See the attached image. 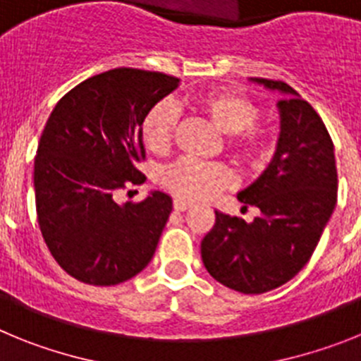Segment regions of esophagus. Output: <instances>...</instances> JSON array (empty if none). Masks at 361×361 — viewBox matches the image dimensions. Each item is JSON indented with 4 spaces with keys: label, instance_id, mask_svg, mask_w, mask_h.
<instances>
[{
    "label": "esophagus",
    "instance_id": "1",
    "mask_svg": "<svg viewBox=\"0 0 361 361\" xmlns=\"http://www.w3.org/2000/svg\"><path fill=\"white\" fill-rule=\"evenodd\" d=\"M188 208H191V204L184 199H173V209L175 212H186Z\"/></svg>",
    "mask_w": 361,
    "mask_h": 361
}]
</instances>
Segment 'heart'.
I'll return each instance as SVG.
<instances>
[{"instance_id": "1", "label": "heart", "mask_w": 361, "mask_h": 361, "mask_svg": "<svg viewBox=\"0 0 361 361\" xmlns=\"http://www.w3.org/2000/svg\"><path fill=\"white\" fill-rule=\"evenodd\" d=\"M193 110L228 137V149L237 161L250 166L262 164L269 155V137L257 126L260 108L245 95L231 90H209L191 101ZM177 114L168 103H159L146 114L141 135L149 152L162 155L173 141ZM231 173L222 164L183 161L168 166L161 175V184L178 199L204 200L229 186Z\"/></svg>"}]
</instances>
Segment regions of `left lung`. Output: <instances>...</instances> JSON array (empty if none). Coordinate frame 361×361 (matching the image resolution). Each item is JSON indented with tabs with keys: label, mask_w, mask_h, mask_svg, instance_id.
<instances>
[{
	"label": "left lung",
	"mask_w": 361,
	"mask_h": 361,
	"mask_svg": "<svg viewBox=\"0 0 361 361\" xmlns=\"http://www.w3.org/2000/svg\"><path fill=\"white\" fill-rule=\"evenodd\" d=\"M251 81L282 94L275 157L238 193L244 208L257 206L260 215L245 222L215 212L200 253L216 282L260 295L289 282L309 262L336 206L338 173L333 141L317 110L288 82Z\"/></svg>",
	"instance_id": "1"
}]
</instances>
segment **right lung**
<instances>
[{
	"instance_id": "1",
	"label": "right lung",
	"mask_w": 361,
	"mask_h": 361,
	"mask_svg": "<svg viewBox=\"0 0 361 361\" xmlns=\"http://www.w3.org/2000/svg\"><path fill=\"white\" fill-rule=\"evenodd\" d=\"M161 72L114 68L63 95L44 124L34 162L41 235L56 262L79 282L116 286L152 260L171 213V199L152 191L117 204L128 184H142V121L175 90Z\"/></svg>"
}]
</instances>
